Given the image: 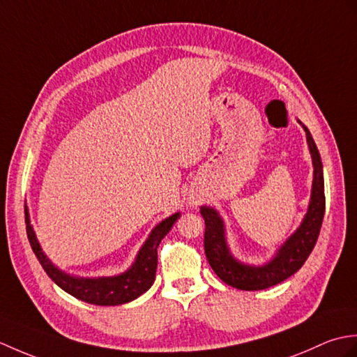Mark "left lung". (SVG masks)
<instances>
[{
	"instance_id": "left-lung-1",
	"label": "left lung",
	"mask_w": 357,
	"mask_h": 357,
	"mask_svg": "<svg viewBox=\"0 0 357 357\" xmlns=\"http://www.w3.org/2000/svg\"><path fill=\"white\" fill-rule=\"evenodd\" d=\"M304 130L314 167L312 201H310L308 211L301 227L280 247L276 257L271 262L264 265V267H250V265H244L233 259L225 244L224 224L221 218L218 216L213 208L201 207V215L204 218V222H206L204 250H206L207 261L210 267L225 284L245 291L265 290V288L278 285L294 275L305 264L310 253L313 252L316 241L319 238L325 213L324 172L319 150L316 147L313 136L305 126Z\"/></svg>"
}]
</instances>
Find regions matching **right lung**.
Here are the masks:
<instances>
[{"mask_svg":"<svg viewBox=\"0 0 357 357\" xmlns=\"http://www.w3.org/2000/svg\"><path fill=\"white\" fill-rule=\"evenodd\" d=\"M26 210V230L27 238L32 247L38 261L43 265L44 271L47 273L49 278L58 287H61L64 291L75 296L77 299H81L89 304L95 305H121L126 302H130L138 298L142 293H146L151 287L156 275L158 267V245L162 241L167 233L170 231L173 224L176 222L179 213L167 218L165 221L159 222L153 231L150 233L146 244L142 245L141 252L138 253L135 264L130 270L123 273L119 276L113 278H98V279H87V278H73L59 271L53 264L45 257L43 250L38 244L35 233L30 225V219L27 208Z\"/></svg>","mask_w":357,"mask_h":357,"instance_id":"obj_1","label":"right lung"}]
</instances>
